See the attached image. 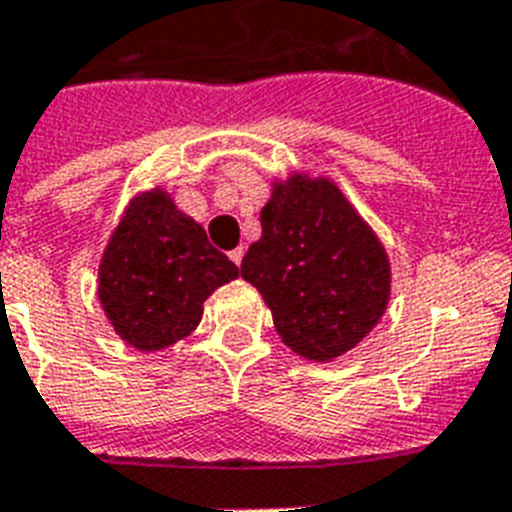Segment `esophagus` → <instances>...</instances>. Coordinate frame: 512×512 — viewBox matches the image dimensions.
Instances as JSON below:
<instances>
[{
	"label": "esophagus",
	"mask_w": 512,
	"mask_h": 512,
	"mask_svg": "<svg viewBox=\"0 0 512 512\" xmlns=\"http://www.w3.org/2000/svg\"><path fill=\"white\" fill-rule=\"evenodd\" d=\"M228 257H231V260H234L236 265H242V257H244V247H236V249H231V252H228Z\"/></svg>",
	"instance_id": "obj_1"
}]
</instances>
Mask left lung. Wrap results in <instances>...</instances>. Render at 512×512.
<instances>
[{
	"mask_svg": "<svg viewBox=\"0 0 512 512\" xmlns=\"http://www.w3.org/2000/svg\"><path fill=\"white\" fill-rule=\"evenodd\" d=\"M242 278L263 294L286 347L331 363L371 334L392 294L384 244L326 176L292 170L260 210Z\"/></svg>",
	"mask_w": 512,
	"mask_h": 512,
	"instance_id": "obj_1",
	"label": "left lung"
}]
</instances>
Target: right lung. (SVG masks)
I'll return each mask as SVG.
<instances>
[{"label": "right lung", "instance_id": "1", "mask_svg": "<svg viewBox=\"0 0 512 512\" xmlns=\"http://www.w3.org/2000/svg\"><path fill=\"white\" fill-rule=\"evenodd\" d=\"M239 278L168 191L136 194L99 260L97 297L115 334L141 352L165 350L202 321L205 299Z\"/></svg>", "mask_w": 512, "mask_h": 512}]
</instances>
